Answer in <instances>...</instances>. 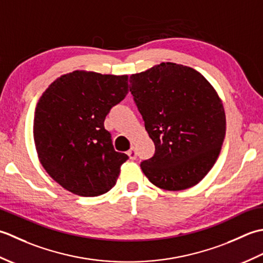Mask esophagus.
<instances>
[{
  "mask_svg": "<svg viewBox=\"0 0 263 263\" xmlns=\"http://www.w3.org/2000/svg\"><path fill=\"white\" fill-rule=\"evenodd\" d=\"M127 154H128V157H129V159H132V160H135V159L137 158V152H136V148L134 147V146H132V147L129 148V151L127 152Z\"/></svg>",
  "mask_w": 263,
  "mask_h": 263,
  "instance_id": "esophagus-1",
  "label": "esophagus"
}]
</instances>
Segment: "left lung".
Masks as SVG:
<instances>
[{"mask_svg":"<svg viewBox=\"0 0 263 263\" xmlns=\"http://www.w3.org/2000/svg\"><path fill=\"white\" fill-rule=\"evenodd\" d=\"M129 89L155 145L141 163L159 189L181 191L204 178L226 135L222 102L195 69L162 62L132 74Z\"/></svg>","mask_w":263,"mask_h":263,"instance_id":"obj_1","label":"left lung"}]
</instances>
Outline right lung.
<instances>
[{"label": "right lung", "mask_w": 263, "mask_h": 263, "mask_svg": "<svg viewBox=\"0 0 263 263\" xmlns=\"http://www.w3.org/2000/svg\"><path fill=\"white\" fill-rule=\"evenodd\" d=\"M128 76L76 70L55 79L36 105L34 141L53 179L79 196H99L117 183L128 159L116 152L104 120L128 93Z\"/></svg>", "instance_id": "right-lung-1"}]
</instances>
